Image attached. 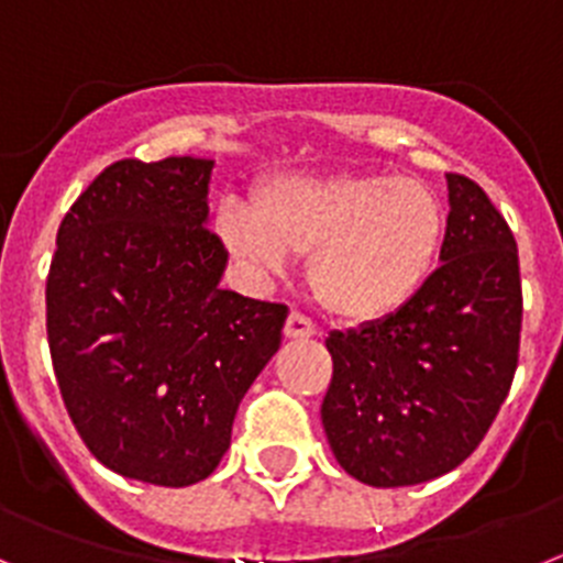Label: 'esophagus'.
<instances>
[{
	"label": "esophagus",
	"mask_w": 563,
	"mask_h": 563,
	"mask_svg": "<svg viewBox=\"0 0 563 563\" xmlns=\"http://www.w3.org/2000/svg\"><path fill=\"white\" fill-rule=\"evenodd\" d=\"M283 333H286L288 339H308L317 333V325H313L311 319L306 317V313L300 311H291L286 319V328H283Z\"/></svg>",
	"instance_id": "1"
}]
</instances>
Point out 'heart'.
<instances>
[{
  "mask_svg": "<svg viewBox=\"0 0 563 563\" xmlns=\"http://www.w3.org/2000/svg\"><path fill=\"white\" fill-rule=\"evenodd\" d=\"M216 232L235 261L277 275L308 261V286L328 313L351 325L393 317L434 272L445 210L415 176H275L255 187L252 212L224 205Z\"/></svg>",
  "mask_w": 563,
  "mask_h": 563,
  "instance_id": "heart-1",
  "label": "heart"
}]
</instances>
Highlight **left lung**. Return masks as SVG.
Listing matches in <instances>:
<instances>
[{
	"label": "left lung",
	"mask_w": 563,
	"mask_h": 563,
	"mask_svg": "<svg viewBox=\"0 0 563 563\" xmlns=\"http://www.w3.org/2000/svg\"><path fill=\"white\" fill-rule=\"evenodd\" d=\"M440 266L382 322L333 331L322 427L333 457L373 488L457 468L494 423L519 364V250L477 181L445 174Z\"/></svg>",
	"instance_id": "1"
}]
</instances>
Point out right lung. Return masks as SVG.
<instances>
[{
	"instance_id": "obj_1",
	"label": "right lung",
	"mask_w": 563,
	"mask_h": 563,
	"mask_svg": "<svg viewBox=\"0 0 563 563\" xmlns=\"http://www.w3.org/2000/svg\"><path fill=\"white\" fill-rule=\"evenodd\" d=\"M212 159H120L58 227L47 339L86 449L129 479L185 488L230 449L238 404L288 308L221 288L207 230Z\"/></svg>"
}]
</instances>
